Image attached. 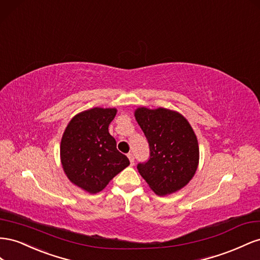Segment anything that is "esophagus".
<instances>
[{
    "instance_id": "esophagus-1",
    "label": "esophagus",
    "mask_w": 260,
    "mask_h": 260,
    "mask_svg": "<svg viewBox=\"0 0 260 260\" xmlns=\"http://www.w3.org/2000/svg\"><path fill=\"white\" fill-rule=\"evenodd\" d=\"M127 157H128V159H129V162H131V166H134V163H135V159H134V155H133V153H128L127 154Z\"/></svg>"
}]
</instances>
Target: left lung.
Masks as SVG:
<instances>
[{
	"mask_svg": "<svg viewBox=\"0 0 260 260\" xmlns=\"http://www.w3.org/2000/svg\"><path fill=\"white\" fill-rule=\"evenodd\" d=\"M135 116L149 145V158L138 163V172L157 195L181 189L194 176L199 159L189 123L180 113L162 108H139Z\"/></svg>",
	"mask_w": 260,
	"mask_h": 260,
	"instance_id": "obj_1",
	"label": "left lung"
}]
</instances>
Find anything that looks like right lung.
Wrapping results in <instances>:
<instances>
[{
	"mask_svg": "<svg viewBox=\"0 0 260 260\" xmlns=\"http://www.w3.org/2000/svg\"><path fill=\"white\" fill-rule=\"evenodd\" d=\"M115 114V109L85 111L72 118L62 137L61 161L66 175L91 194L102 190L129 165L109 133Z\"/></svg>",
	"mask_w": 260,
	"mask_h": 260,
	"instance_id": "1",
	"label": "right lung"
}]
</instances>
